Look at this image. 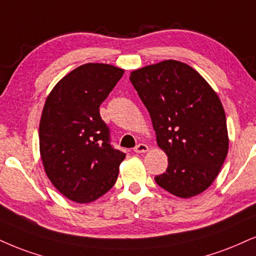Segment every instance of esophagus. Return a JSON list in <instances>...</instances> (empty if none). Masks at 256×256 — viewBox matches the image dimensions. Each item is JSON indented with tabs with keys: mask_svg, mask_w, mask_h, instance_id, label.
<instances>
[{
	"mask_svg": "<svg viewBox=\"0 0 256 256\" xmlns=\"http://www.w3.org/2000/svg\"><path fill=\"white\" fill-rule=\"evenodd\" d=\"M148 150V146L144 144H138V146L134 147V152L135 153H146Z\"/></svg>",
	"mask_w": 256,
	"mask_h": 256,
	"instance_id": "34e87169",
	"label": "esophagus"
}]
</instances>
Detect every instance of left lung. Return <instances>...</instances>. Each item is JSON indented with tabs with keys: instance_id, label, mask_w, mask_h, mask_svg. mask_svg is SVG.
Wrapping results in <instances>:
<instances>
[{
	"instance_id": "8db88e82",
	"label": "left lung",
	"mask_w": 256,
	"mask_h": 256,
	"mask_svg": "<svg viewBox=\"0 0 256 256\" xmlns=\"http://www.w3.org/2000/svg\"><path fill=\"white\" fill-rule=\"evenodd\" d=\"M129 80L150 112L158 146L168 156L156 184L180 198L202 194L228 154L226 112L217 94L191 66L176 60L144 66Z\"/></svg>"
}]
</instances>
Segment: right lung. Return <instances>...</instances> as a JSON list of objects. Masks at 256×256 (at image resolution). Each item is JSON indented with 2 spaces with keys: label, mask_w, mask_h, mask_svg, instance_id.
<instances>
[{
  "label": "right lung",
  "mask_w": 256,
  "mask_h": 256,
  "mask_svg": "<svg viewBox=\"0 0 256 256\" xmlns=\"http://www.w3.org/2000/svg\"><path fill=\"white\" fill-rule=\"evenodd\" d=\"M123 74L109 64H84L46 98L39 126L41 160L54 188L70 200H96L118 179L126 154L110 144L100 106Z\"/></svg>",
  "instance_id": "1"
}]
</instances>
